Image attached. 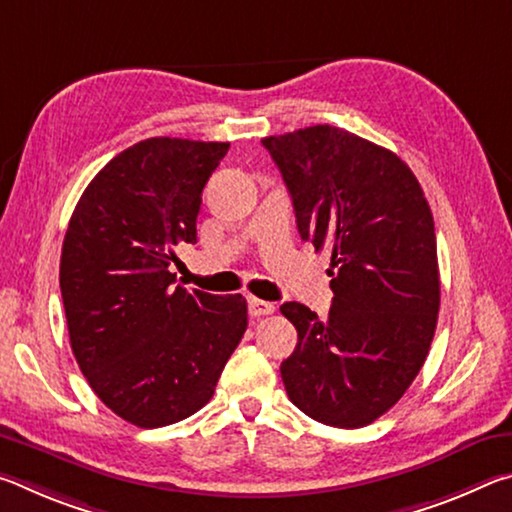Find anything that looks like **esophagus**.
Returning a JSON list of instances; mask_svg holds the SVG:
<instances>
[{"mask_svg": "<svg viewBox=\"0 0 512 512\" xmlns=\"http://www.w3.org/2000/svg\"><path fill=\"white\" fill-rule=\"evenodd\" d=\"M275 311L273 302H266V300H259V298H248V314L253 318H262L268 316Z\"/></svg>", "mask_w": 512, "mask_h": 512, "instance_id": "esophagus-1", "label": "esophagus"}]
</instances>
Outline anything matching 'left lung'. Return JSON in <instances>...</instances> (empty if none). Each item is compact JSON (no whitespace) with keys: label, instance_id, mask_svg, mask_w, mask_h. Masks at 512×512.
I'll return each instance as SVG.
<instances>
[{"label":"left lung","instance_id":"obj_1","mask_svg":"<svg viewBox=\"0 0 512 512\" xmlns=\"http://www.w3.org/2000/svg\"><path fill=\"white\" fill-rule=\"evenodd\" d=\"M298 232L332 248L327 318L300 302L280 311L298 345L280 372L289 400L329 427L375 422L427 359L440 307L436 232L409 164L343 128L264 137Z\"/></svg>","mask_w":512,"mask_h":512}]
</instances>
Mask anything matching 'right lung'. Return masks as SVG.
Returning <instances> with one entry per match:
<instances>
[{
	"instance_id": "add662e5",
	"label": "right lung",
	"mask_w": 512,
	"mask_h": 512,
	"mask_svg": "<svg viewBox=\"0 0 512 512\" xmlns=\"http://www.w3.org/2000/svg\"><path fill=\"white\" fill-rule=\"evenodd\" d=\"M228 142L151 137L115 155L69 219L60 255L69 343L99 400L142 429L212 400L248 327L244 296L176 287L203 187Z\"/></svg>"
}]
</instances>
